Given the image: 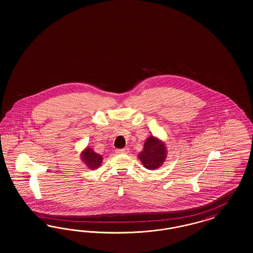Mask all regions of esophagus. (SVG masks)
<instances>
[{
  "instance_id": "obj_1",
  "label": "esophagus",
  "mask_w": 253,
  "mask_h": 253,
  "mask_svg": "<svg viewBox=\"0 0 253 253\" xmlns=\"http://www.w3.org/2000/svg\"><path fill=\"white\" fill-rule=\"evenodd\" d=\"M117 154L119 155H124V154H128L129 153V149L128 148H124V149H119L116 151Z\"/></svg>"
}]
</instances>
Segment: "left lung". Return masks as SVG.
<instances>
[{"instance_id":"obj_1","label":"left lung","mask_w":253,"mask_h":253,"mask_svg":"<svg viewBox=\"0 0 253 253\" xmlns=\"http://www.w3.org/2000/svg\"><path fill=\"white\" fill-rule=\"evenodd\" d=\"M138 158L148 169L160 168L167 158L165 142L155 135H150L145 140L143 150L138 154Z\"/></svg>"}]
</instances>
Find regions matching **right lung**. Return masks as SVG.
Wrapping results in <instances>:
<instances>
[{
	"label": "right lung",
	"instance_id": "obj_1",
	"mask_svg": "<svg viewBox=\"0 0 253 253\" xmlns=\"http://www.w3.org/2000/svg\"><path fill=\"white\" fill-rule=\"evenodd\" d=\"M82 161L84 163L85 166L91 169H96L98 168L103 160V157L96 154V152L89 146H87L84 150L81 152Z\"/></svg>",
	"mask_w": 253,
	"mask_h": 253
}]
</instances>
